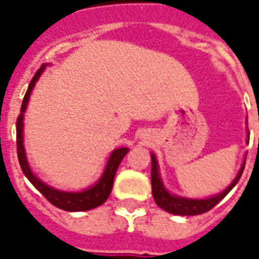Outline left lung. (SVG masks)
<instances>
[{
  "label": "left lung",
  "instance_id": "1",
  "mask_svg": "<svg viewBox=\"0 0 259 259\" xmlns=\"http://www.w3.org/2000/svg\"><path fill=\"white\" fill-rule=\"evenodd\" d=\"M248 141H249V134H248L246 143ZM245 160H246V157L244 158L241 168H239L236 177L234 179V182L229 184L224 192L214 194V196L204 197V199H190V197H183V196L170 193L165 189L164 183L161 180L157 157H155L154 153H151V187H153V196H154L155 203L165 212L177 214V216H194V214L204 213V212H207L212 207H214L236 186V183L239 182V179L242 176V171H244Z\"/></svg>",
  "mask_w": 259,
  "mask_h": 259
}]
</instances>
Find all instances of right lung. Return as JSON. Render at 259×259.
<instances>
[{"instance_id": "1", "label": "right lung", "mask_w": 259, "mask_h": 259, "mask_svg": "<svg viewBox=\"0 0 259 259\" xmlns=\"http://www.w3.org/2000/svg\"><path fill=\"white\" fill-rule=\"evenodd\" d=\"M46 66L43 65L34 77L31 79L28 89L25 92L24 99H23V105H21V114L18 115L17 118V154H18V161L21 165V170L24 176L30 180V183L34 186L35 189L40 192V193L45 196L46 199L50 202L52 204H55L56 207L59 209H63L67 212H83V210H91L95 209L98 206H101L102 203L106 202V199L109 197V194L112 192V186H114V177L116 170H118V165L122 161L126 153L130 151V148L126 147H119L114 150L106 164H105L104 173L99 177V180L95 184H92L91 187L83 189V190H79V192H65V190H59L55 189L49 184H46L45 182H41L31 170V167L28 164V160H27V154H25V147H24V112L27 109V105L30 101V95L34 89L35 83L38 80V77L41 76V73L45 72Z\"/></svg>"}]
</instances>
